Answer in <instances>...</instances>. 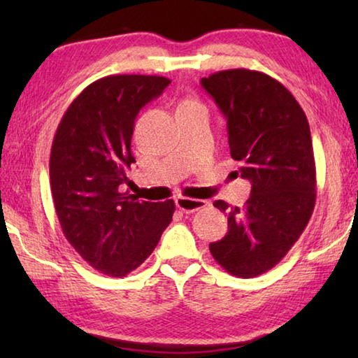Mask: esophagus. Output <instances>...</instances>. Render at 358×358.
Returning <instances> with one entry per match:
<instances>
[{
	"mask_svg": "<svg viewBox=\"0 0 358 358\" xmlns=\"http://www.w3.org/2000/svg\"><path fill=\"white\" fill-rule=\"evenodd\" d=\"M205 201H199V199H189V197H178L175 199V205L183 213H194V211L201 210L205 207Z\"/></svg>",
	"mask_w": 358,
	"mask_h": 358,
	"instance_id": "obj_1",
	"label": "esophagus"
}]
</instances>
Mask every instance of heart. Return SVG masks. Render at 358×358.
Masks as SVG:
<instances>
[{
  "instance_id": "heart-1",
  "label": "heart",
  "mask_w": 358,
  "mask_h": 358,
  "mask_svg": "<svg viewBox=\"0 0 358 358\" xmlns=\"http://www.w3.org/2000/svg\"><path fill=\"white\" fill-rule=\"evenodd\" d=\"M180 107H203V106L197 99H185L181 101Z\"/></svg>"
}]
</instances>
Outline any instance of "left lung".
I'll return each instance as SVG.
<instances>
[{
  "label": "left lung",
  "instance_id": "8db88e82",
  "mask_svg": "<svg viewBox=\"0 0 358 358\" xmlns=\"http://www.w3.org/2000/svg\"><path fill=\"white\" fill-rule=\"evenodd\" d=\"M227 120L230 156L251 181L245 207L224 201L229 232L210 243L227 273L254 278L281 262L305 230L316 203V162L306 115L276 78L227 69L202 78Z\"/></svg>",
  "mask_w": 358,
  "mask_h": 358
}]
</instances>
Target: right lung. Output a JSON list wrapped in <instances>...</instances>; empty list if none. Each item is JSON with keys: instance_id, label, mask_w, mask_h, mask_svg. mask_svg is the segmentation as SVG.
Returning <instances> with one entry per match:
<instances>
[{"instance_id": "obj_1", "label": "right lung", "mask_w": 358, "mask_h": 358, "mask_svg": "<svg viewBox=\"0 0 358 358\" xmlns=\"http://www.w3.org/2000/svg\"><path fill=\"white\" fill-rule=\"evenodd\" d=\"M171 80L107 76L90 83L59 121L50 153V187L66 240L101 273L123 278L145 260L171 224L175 203L121 192L134 120Z\"/></svg>"}]
</instances>
